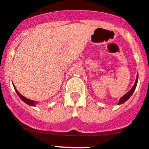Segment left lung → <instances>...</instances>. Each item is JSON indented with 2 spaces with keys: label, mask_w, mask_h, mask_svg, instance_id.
<instances>
[{
  "label": "left lung",
  "mask_w": 149,
  "mask_h": 149,
  "mask_svg": "<svg viewBox=\"0 0 149 149\" xmlns=\"http://www.w3.org/2000/svg\"><path fill=\"white\" fill-rule=\"evenodd\" d=\"M138 75H137L136 80H135V84H134L133 86H132V88H131L130 91H128V92L125 95H123V96L121 98H120V101H119V102H118V104H117V105H120V104H123V103H125V101H127L128 99H129L130 98L131 95H132V93H133L134 91H135V88H136V86H137V83H138Z\"/></svg>",
  "instance_id": "obj_1"
}]
</instances>
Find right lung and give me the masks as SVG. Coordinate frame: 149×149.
Returning <instances> with one entry per match:
<instances>
[{
    "mask_svg": "<svg viewBox=\"0 0 149 149\" xmlns=\"http://www.w3.org/2000/svg\"><path fill=\"white\" fill-rule=\"evenodd\" d=\"M13 85H14V90H15V91L16 92H17V95H19V97L20 98H21L22 100L23 101H24V102L25 103V104H28V105H29V106H31V107H35V104H38V103H37V101H32V100H30V99H28V98H25L24 96H23L22 95V94H20L19 93V92L18 91H17V88H16V87L14 86V83H13Z\"/></svg>",
    "mask_w": 149,
    "mask_h": 149,
    "instance_id": "1",
    "label": "right lung"
}]
</instances>
